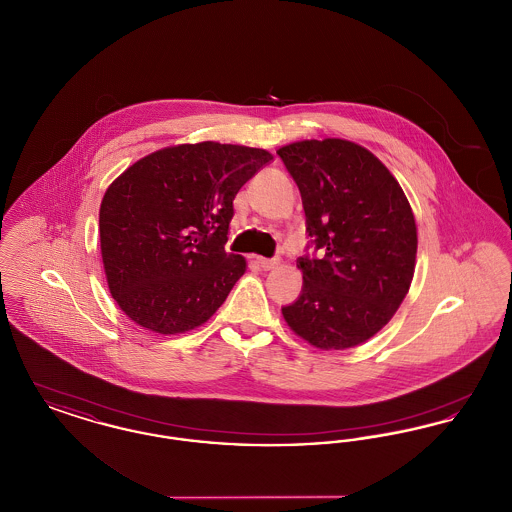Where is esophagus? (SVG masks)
Returning <instances> with one entry per match:
<instances>
[{
  "label": "esophagus",
  "mask_w": 512,
  "mask_h": 512,
  "mask_svg": "<svg viewBox=\"0 0 512 512\" xmlns=\"http://www.w3.org/2000/svg\"><path fill=\"white\" fill-rule=\"evenodd\" d=\"M257 265L263 270H272L278 267V259H265V257H257Z\"/></svg>",
  "instance_id": "obj_1"
}]
</instances>
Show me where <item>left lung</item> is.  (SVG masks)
I'll return each instance as SVG.
<instances>
[{"label": "left lung", "mask_w": 512, "mask_h": 512, "mask_svg": "<svg viewBox=\"0 0 512 512\" xmlns=\"http://www.w3.org/2000/svg\"><path fill=\"white\" fill-rule=\"evenodd\" d=\"M276 153L299 188L315 247L297 259L303 288L282 315L318 349L355 347L390 322L411 288V205L382 161L353 142L303 140Z\"/></svg>", "instance_id": "1"}]
</instances>
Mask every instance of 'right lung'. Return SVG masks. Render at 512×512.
Instances as JSON below:
<instances>
[{
    "instance_id": "right-lung-1",
    "label": "right lung",
    "mask_w": 512,
    "mask_h": 512,
    "mask_svg": "<svg viewBox=\"0 0 512 512\" xmlns=\"http://www.w3.org/2000/svg\"><path fill=\"white\" fill-rule=\"evenodd\" d=\"M272 161L257 147L217 142L159 149L107 188L101 259L124 315L157 334H182L215 315L245 272L226 253L234 197Z\"/></svg>"
}]
</instances>
